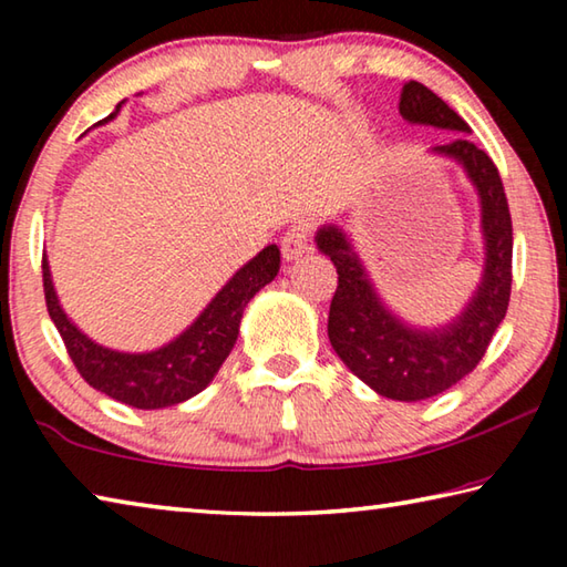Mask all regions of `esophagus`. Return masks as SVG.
Segmentation results:
<instances>
[{
	"instance_id": "1",
	"label": "esophagus",
	"mask_w": 567,
	"mask_h": 567,
	"mask_svg": "<svg viewBox=\"0 0 567 567\" xmlns=\"http://www.w3.org/2000/svg\"><path fill=\"white\" fill-rule=\"evenodd\" d=\"M282 257L285 260H300L305 252H310V223H295L282 235Z\"/></svg>"
}]
</instances>
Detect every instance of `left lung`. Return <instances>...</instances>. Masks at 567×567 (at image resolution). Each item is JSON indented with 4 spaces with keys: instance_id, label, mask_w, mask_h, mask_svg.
<instances>
[{
    "instance_id": "left-lung-1",
    "label": "left lung",
    "mask_w": 567,
    "mask_h": 567,
    "mask_svg": "<svg viewBox=\"0 0 567 567\" xmlns=\"http://www.w3.org/2000/svg\"><path fill=\"white\" fill-rule=\"evenodd\" d=\"M400 114L410 122L467 132V122L420 82H405ZM435 152L455 157L475 182L483 205L485 275L473 302L443 330L422 332L402 324L382 307L358 255L338 227H322L318 247L338 267L328 334L340 360L382 398L415 402L435 398L477 368L511 302L513 219L495 162L467 137Z\"/></svg>"
}]
</instances>
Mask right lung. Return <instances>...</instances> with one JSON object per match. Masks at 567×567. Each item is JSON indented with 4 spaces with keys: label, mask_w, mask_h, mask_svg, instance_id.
Returning a JSON list of instances; mask_svg holds the SVG:
<instances>
[{
    "label": "right lung",
    "mask_w": 567,
    "mask_h": 567,
    "mask_svg": "<svg viewBox=\"0 0 567 567\" xmlns=\"http://www.w3.org/2000/svg\"><path fill=\"white\" fill-rule=\"evenodd\" d=\"M117 112L120 104L107 120ZM277 270H280V249L270 245L217 292L207 310L177 340L155 352L127 354L102 348L74 328L56 300L50 265H47V257H42L47 312H50L54 328L60 330L76 372L94 390L137 410L172 408L203 392L217 375L229 350L235 348L247 302L267 282L275 280Z\"/></svg>",
    "instance_id": "right-lung-1"
}]
</instances>
